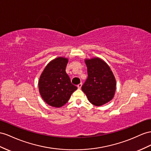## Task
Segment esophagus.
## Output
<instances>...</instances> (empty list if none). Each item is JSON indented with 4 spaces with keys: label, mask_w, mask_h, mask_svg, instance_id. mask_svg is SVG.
Here are the masks:
<instances>
[{
    "label": "esophagus",
    "mask_w": 151,
    "mask_h": 151,
    "mask_svg": "<svg viewBox=\"0 0 151 151\" xmlns=\"http://www.w3.org/2000/svg\"><path fill=\"white\" fill-rule=\"evenodd\" d=\"M82 81H80V83L78 85V87L79 88H80L81 87H82Z\"/></svg>",
    "instance_id": "obj_1"
}]
</instances>
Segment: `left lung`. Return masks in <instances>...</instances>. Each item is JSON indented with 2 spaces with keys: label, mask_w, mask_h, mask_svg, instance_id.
Segmentation results:
<instances>
[{
  "label": "left lung",
  "mask_w": 151,
  "mask_h": 151,
  "mask_svg": "<svg viewBox=\"0 0 151 151\" xmlns=\"http://www.w3.org/2000/svg\"><path fill=\"white\" fill-rule=\"evenodd\" d=\"M68 60L57 57L46 65L39 80V91L48 105L60 108L68 103L77 87L65 72Z\"/></svg>",
  "instance_id": "8db88e82"
}]
</instances>
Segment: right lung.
Masks as SVG:
<instances>
[{"mask_svg":"<svg viewBox=\"0 0 151 151\" xmlns=\"http://www.w3.org/2000/svg\"><path fill=\"white\" fill-rule=\"evenodd\" d=\"M88 77L82 87L92 105L101 106L113 99L116 89L114 75L105 61L98 57L85 60Z\"/></svg>","mask_w":151,"mask_h":151,"instance_id":"1","label":"right lung"}]
</instances>
